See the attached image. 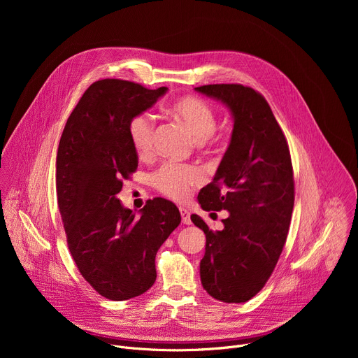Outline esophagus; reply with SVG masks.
<instances>
[{
	"label": "esophagus",
	"mask_w": 358,
	"mask_h": 358,
	"mask_svg": "<svg viewBox=\"0 0 358 358\" xmlns=\"http://www.w3.org/2000/svg\"><path fill=\"white\" fill-rule=\"evenodd\" d=\"M180 214H181V220H182V224L185 225H191V218H189V211L184 207H180Z\"/></svg>",
	"instance_id": "obj_1"
}]
</instances>
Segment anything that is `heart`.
<instances>
[{
	"label": "heart",
	"instance_id": "heart-1",
	"mask_svg": "<svg viewBox=\"0 0 358 358\" xmlns=\"http://www.w3.org/2000/svg\"><path fill=\"white\" fill-rule=\"evenodd\" d=\"M171 116L180 122L194 137L198 144L206 145L215 141L217 115L214 109L202 99L185 96L177 99L170 106ZM127 134L133 150L140 157L150 156L155 143V120L145 113H136L127 124ZM202 181V174L196 167L178 163H164L157 171L152 173L151 182L162 194L182 201L192 187Z\"/></svg>",
	"mask_w": 358,
	"mask_h": 358
}]
</instances>
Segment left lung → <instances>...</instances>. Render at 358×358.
Wrapping results in <instances>:
<instances>
[{"label": "left lung", "instance_id": "obj_1", "mask_svg": "<svg viewBox=\"0 0 358 358\" xmlns=\"http://www.w3.org/2000/svg\"><path fill=\"white\" fill-rule=\"evenodd\" d=\"M196 92L231 110V143L213 182L198 194L206 211L227 210L222 231L199 215L191 221L207 238L199 264L202 287L217 300L243 303L271 278L283 250L294 202L290 151L265 97L238 83L206 85Z\"/></svg>", "mask_w": 358, "mask_h": 358}]
</instances>
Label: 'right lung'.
<instances>
[{
  "label": "right lung",
  "mask_w": 358,
  "mask_h": 358,
  "mask_svg": "<svg viewBox=\"0 0 358 358\" xmlns=\"http://www.w3.org/2000/svg\"><path fill=\"white\" fill-rule=\"evenodd\" d=\"M167 87L103 79L92 83L71 113L57 155V196L72 258L103 297L127 300L156 282V253L180 225L171 201L148 199L140 218L122 206L123 178L138 164L127 124Z\"/></svg>",
  "instance_id": "add662e5"
}]
</instances>
